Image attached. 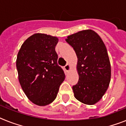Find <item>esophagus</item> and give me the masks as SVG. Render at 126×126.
<instances>
[{
	"instance_id": "esophagus-1",
	"label": "esophagus",
	"mask_w": 126,
	"mask_h": 126,
	"mask_svg": "<svg viewBox=\"0 0 126 126\" xmlns=\"http://www.w3.org/2000/svg\"><path fill=\"white\" fill-rule=\"evenodd\" d=\"M64 68H65V70L66 72H68L70 70V69H71V66H70V65L69 64H66V65L64 66Z\"/></svg>"
}]
</instances>
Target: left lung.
Returning a JSON list of instances; mask_svg holds the SVG:
<instances>
[{"label": "left lung", "instance_id": "left-lung-1", "mask_svg": "<svg viewBox=\"0 0 126 126\" xmlns=\"http://www.w3.org/2000/svg\"><path fill=\"white\" fill-rule=\"evenodd\" d=\"M65 40L78 57L79 81L72 86L75 98L83 104H96L102 99L110 83V61L104 42L91 29L73 34Z\"/></svg>", "mask_w": 126, "mask_h": 126}]
</instances>
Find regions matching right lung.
Here are the masks:
<instances>
[{
  "label": "right lung",
  "mask_w": 126,
  "mask_h": 126,
  "mask_svg": "<svg viewBox=\"0 0 126 126\" xmlns=\"http://www.w3.org/2000/svg\"><path fill=\"white\" fill-rule=\"evenodd\" d=\"M56 36L36 33L23 43L16 65L19 83L27 98L40 106L48 105L56 98L65 80L63 69L58 65Z\"/></svg>",
  "instance_id": "right-lung-1"
}]
</instances>
